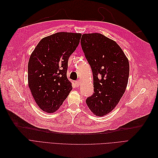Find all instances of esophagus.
I'll list each match as a JSON object with an SVG mask.
<instances>
[{
	"mask_svg": "<svg viewBox=\"0 0 158 158\" xmlns=\"http://www.w3.org/2000/svg\"><path fill=\"white\" fill-rule=\"evenodd\" d=\"M75 84H76V86L78 87L79 85H80V80H77V81H76Z\"/></svg>",
	"mask_w": 158,
	"mask_h": 158,
	"instance_id": "1",
	"label": "esophagus"
}]
</instances>
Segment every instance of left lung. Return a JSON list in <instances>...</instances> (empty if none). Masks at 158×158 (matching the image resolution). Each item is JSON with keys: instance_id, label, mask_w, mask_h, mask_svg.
<instances>
[{"instance_id": "left-lung-1", "label": "left lung", "mask_w": 158, "mask_h": 158, "mask_svg": "<svg viewBox=\"0 0 158 158\" xmlns=\"http://www.w3.org/2000/svg\"><path fill=\"white\" fill-rule=\"evenodd\" d=\"M80 41L92 70L94 93L85 102L95 115L107 114L116 107L125 92L129 63L115 41L101 33H85Z\"/></svg>"}]
</instances>
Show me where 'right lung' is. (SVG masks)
I'll list each match as a JSON object with an SVG mask.
<instances>
[{
    "label": "right lung",
    "instance_id": "right-lung-1",
    "mask_svg": "<svg viewBox=\"0 0 158 158\" xmlns=\"http://www.w3.org/2000/svg\"><path fill=\"white\" fill-rule=\"evenodd\" d=\"M81 33L58 32L39 42L28 63V85L37 106L53 113L73 86L66 76L70 56L78 47Z\"/></svg>",
    "mask_w": 158,
    "mask_h": 158
}]
</instances>
